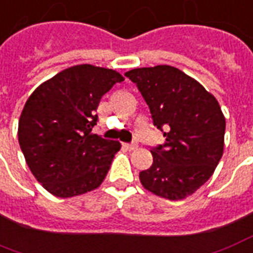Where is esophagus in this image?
Returning <instances> with one entry per match:
<instances>
[{
    "mask_svg": "<svg viewBox=\"0 0 253 253\" xmlns=\"http://www.w3.org/2000/svg\"><path fill=\"white\" fill-rule=\"evenodd\" d=\"M125 147H126L127 150L132 151V150H136V148H138V144H136V143H126V144H125Z\"/></svg>",
    "mask_w": 253,
    "mask_h": 253,
    "instance_id": "esophagus-1",
    "label": "esophagus"
}]
</instances>
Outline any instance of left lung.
<instances>
[{
    "mask_svg": "<svg viewBox=\"0 0 253 253\" xmlns=\"http://www.w3.org/2000/svg\"><path fill=\"white\" fill-rule=\"evenodd\" d=\"M151 111L154 126L167 128L166 143L151 150L152 166L139 173L157 196L182 200L192 195L219 165L224 151L225 118L211 92L169 65L127 71Z\"/></svg>",
    "mask_w": 253,
    "mask_h": 253,
    "instance_id": "obj_1",
    "label": "left lung"
}]
</instances>
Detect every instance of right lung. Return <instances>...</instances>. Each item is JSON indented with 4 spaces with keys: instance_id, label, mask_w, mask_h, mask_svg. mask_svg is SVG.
Segmentation results:
<instances>
[{
    "instance_id": "obj_1",
    "label": "right lung",
    "mask_w": 253,
    "mask_h": 253,
    "mask_svg": "<svg viewBox=\"0 0 253 253\" xmlns=\"http://www.w3.org/2000/svg\"><path fill=\"white\" fill-rule=\"evenodd\" d=\"M125 78L113 69L77 65L32 92L18 122V142L34 178L57 198L101 186L121 143L92 134L101 98Z\"/></svg>"
}]
</instances>
